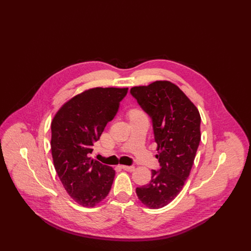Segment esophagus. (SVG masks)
I'll return each mask as SVG.
<instances>
[{
  "label": "esophagus",
  "mask_w": 251,
  "mask_h": 251,
  "mask_svg": "<svg viewBox=\"0 0 251 251\" xmlns=\"http://www.w3.org/2000/svg\"><path fill=\"white\" fill-rule=\"evenodd\" d=\"M121 168L124 170V171H128V172H133L135 170V167L134 166H121Z\"/></svg>",
  "instance_id": "1"
}]
</instances>
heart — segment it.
I'll return each instance as SVG.
<instances>
[{
    "instance_id": "obj_1",
    "label": "heart",
    "mask_w": 251,
    "mask_h": 251,
    "mask_svg": "<svg viewBox=\"0 0 251 251\" xmlns=\"http://www.w3.org/2000/svg\"><path fill=\"white\" fill-rule=\"evenodd\" d=\"M138 112H140L139 110H133V111H131V113L130 114H133V113H138Z\"/></svg>"
}]
</instances>
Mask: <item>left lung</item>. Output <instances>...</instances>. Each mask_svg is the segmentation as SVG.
Listing matches in <instances>:
<instances>
[{"label": "left lung", "mask_w": 251, "mask_h": 251, "mask_svg": "<svg viewBox=\"0 0 251 251\" xmlns=\"http://www.w3.org/2000/svg\"><path fill=\"white\" fill-rule=\"evenodd\" d=\"M152 119L160 170H152L149 184L136 189L149 208H161L182 191L190 176L201 141V115L176 84L160 80L130 90Z\"/></svg>", "instance_id": "1"}]
</instances>
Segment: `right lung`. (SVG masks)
<instances>
[{"mask_svg":"<svg viewBox=\"0 0 251 251\" xmlns=\"http://www.w3.org/2000/svg\"><path fill=\"white\" fill-rule=\"evenodd\" d=\"M128 88L95 87L64 103L51 122V155L66 193L75 202L93 207L111 190L115 171L89 155L111 121Z\"/></svg>","mask_w":251,"mask_h":251,"instance_id":"add662e5","label":"right lung"}]
</instances>
